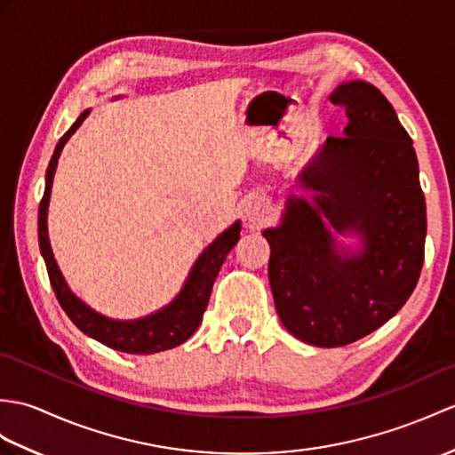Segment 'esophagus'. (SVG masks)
<instances>
[{
  "instance_id": "1",
  "label": "esophagus",
  "mask_w": 455,
  "mask_h": 455,
  "mask_svg": "<svg viewBox=\"0 0 455 455\" xmlns=\"http://www.w3.org/2000/svg\"><path fill=\"white\" fill-rule=\"evenodd\" d=\"M244 217L250 227H258L269 217V204L259 196H251L244 202Z\"/></svg>"
}]
</instances>
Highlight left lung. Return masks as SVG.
Wrapping results in <instances>:
<instances>
[{
	"mask_svg": "<svg viewBox=\"0 0 455 455\" xmlns=\"http://www.w3.org/2000/svg\"><path fill=\"white\" fill-rule=\"evenodd\" d=\"M330 100L347 125L297 176L271 248L269 284L279 320L297 339L343 347L401 310L425 259L427 204L409 133L374 84L347 81ZM335 234L359 240L357 250Z\"/></svg>",
	"mask_w": 455,
	"mask_h": 455,
	"instance_id": "1",
	"label": "left lung"
}]
</instances>
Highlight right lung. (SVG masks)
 Listing matches in <instances>:
<instances>
[{"mask_svg": "<svg viewBox=\"0 0 455 455\" xmlns=\"http://www.w3.org/2000/svg\"><path fill=\"white\" fill-rule=\"evenodd\" d=\"M91 108L83 110L76 124H73L58 141L46 171L44 197H42L38 207V242L42 258L46 261L52 289H54L61 308L66 310L69 320L76 323L84 335H89L92 339L100 341L102 345L114 348V351L130 355H153L168 351V348H174L188 341L199 327V323H202L204 312L211 297V289H213V283L219 275V269L225 263L228 251L235 248L240 238V220H236V223H232L227 230L220 232V235L199 253V258L188 273L184 287L180 289V292L164 306V308L137 320H112L108 315L92 310L89 304H84L81 299H77V294H73V291L68 287V283L63 279L58 267V261L54 258V251H52L48 238V205L52 196V184H54V174L58 168V158L63 151V147L69 141V137L79 130V125L87 120Z\"/></svg>", "mask_w": 455, "mask_h": 455, "instance_id": "add662e5", "label": "right lung"}]
</instances>
